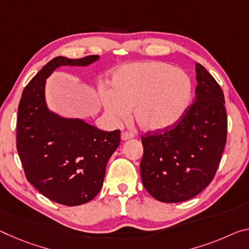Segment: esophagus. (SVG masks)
<instances>
[{
  "instance_id": "esophagus-1",
  "label": "esophagus",
  "mask_w": 249,
  "mask_h": 249,
  "mask_svg": "<svg viewBox=\"0 0 249 249\" xmlns=\"http://www.w3.org/2000/svg\"><path fill=\"white\" fill-rule=\"evenodd\" d=\"M121 137H122V140H123V141H127V140L133 139L134 135H133L132 133H129V132H123V133H122Z\"/></svg>"
}]
</instances>
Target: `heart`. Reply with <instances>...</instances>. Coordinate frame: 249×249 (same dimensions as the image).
<instances>
[{"label": "heart", "mask_w": 249, "mask_h": 249, "mask_svg": "<svg viewBox=\"0 0 249 249\" xmlns=\"http://www.w3.org/2000/svg\"><path fill=\"white\" fill-rule=\"evenodd\" d=\"M112 89L101 92L105 112L113 122L128 116L133 107L136 123L145 131L171 128L186 113L193 85L186 72L161 62H139L114 72Z\"/></svg>", "instance_id": "1"}]
</instances>
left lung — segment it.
Here are the masks:
<instances>
[{
	"label": "left lung",
	"instance_id": "1",
	"mask_svg": "<svg viewBox=\"0 0 249 249\" xmlns=\"http://www.w3.org/2000/svg\"><path fill=\"white\" fill-rule=\"evenodd\" d=\"M196 80V97L184 116L171 128L142 136V181L146 191L163 203L184 202L206 188L226 144L223 89L199 63Z\"/></svg>",
	"mask_w": 249,
	"mask_h": 249
}]
</instances>
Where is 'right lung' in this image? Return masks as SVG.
Wrapping results in <instances>:
<instances>
[{
	"label": "right lung",
	"instance_id": "add662e5",
	"mask_svg": "<svg viewBox=\"0 0 249 249\" xmlns=\"http://www.w3.org/2000/svg\"><path fill=\"white\" fill-rule=\"evenodd\" d=\"M97 60L98 55L53 58L25 86L18 104L17 149L26 179L47 198L66 206L85 204L98 194L121 131L105 132L50 112L45 80L61 65L86 66Z\"/></svg>",
	"mask_w": 249,
	"mask_h": 249
}]
</instances>
